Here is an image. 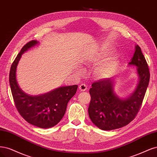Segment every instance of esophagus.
I'll use <instances>...</instances> for the list:
<instances>
[{
  "instance_id": "obj_1",
  "label": "esophagus",
  "mask_w": 157,
  "mask_h": 157,
  "mask_svg": "<svg viewBox=\"0 0 157 157\" xmlns=\"http://www.w3.org/2000/svg\"><path fill=\"white\" fill-rule=\"evenodd\" d=\"M79 89L81 91H85V90H86L87 89V85L85 83H82V84L79 85Z\"/></svg>"
}]
</instances>
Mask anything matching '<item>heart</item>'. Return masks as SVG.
Returning a JSON list of instances; mask_svg holds the SVG:
<instances>
[{
  "instance_id": "1",
  "label": "heart",
  "mask_w": 157,
  "mask_h": 157,
  "mask_svg": "<svg viewBox=\"0 0 157 157\" xmlns=\"http://www.w3.org/2000/svg\"><path fill=\"white\" fill-rule=\"evenodd\" d=\"M112 52V50L102 48L98 53L94 55L93 59L94 61L102 60L107 57ZM119 58L117 55L113 54L101 63L95 69V73L101 78H108L113 76L118 68Z\"/></svg>"
}]
</instances>
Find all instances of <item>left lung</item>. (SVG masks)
<instances>
[{"label":"left lung","instance_id":"left-lung-1","mask_svg":"<svg viewBox=\"0 0 157 157\" xmlns=\"http://www.w3.org/2000/svg\"><path fill=\"white\" fill-rule=\"evenodd\" d=\"M130 65L136 66L139 82L134 93L121 98L113 92V80L102 79L92 84L88 112L92 122L101 130H111L127 125L138 114L148 87L150 73L146 60L137 45Z\"/></svg>","mask_w":157,"mask_h":157}]
</instances>
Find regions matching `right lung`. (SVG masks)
Instances as JSON below:
<instances>
[{"label": "right lung", "mask_w": 157, "mask_h": 157, "mask_svg": "<svg viewBox=\"0 0 157 157\" xmlns=\"http://www.w3.org/2000/svg\"><path fill=\"white\" fill-rule=\"evenodd\" d=\"M38 42L32 40L25 44L13 62L9 82L15 105L19 114L27 122L42 128H51L62 119L69 100L76 93L78 85L60 87L48 93L30 95L19 88L16 80V68L21 55Z\"/></svg>", "instance_id": "obj_1"}]
</instances>
